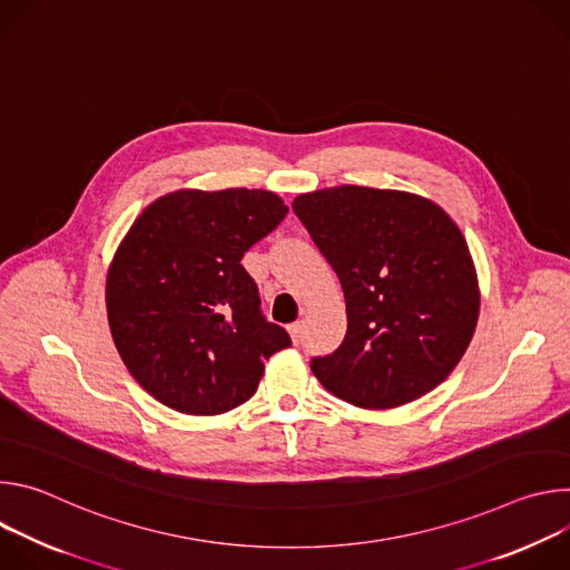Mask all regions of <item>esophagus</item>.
<instances>
[{"instance_id":"34e87169","label":"esophagus","mask_w":570,"mask_h":570,"mask_svg":"<svg viewBox=\"0 0 570 570\" xmlns=\"http://www.w3.org/2000/svg\"><path fill=\"white\" fill-rule=\"evenodd\" d=\"M288 334H291V341L297 345V343H299V338H302V324H299V322L288 324Z\"/></svg>"}]
</instances>
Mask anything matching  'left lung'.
<instances>
[{"label": "left lung", "instance_id": "1", "mask_svg": "<svg viewBox=\"0 0 570 570\" xmlns=\"http://www.w3.org/2000/svg\"><path fill=\"white\" fill-rule=\"evenodd\" d=\"M293 212L341 279L347 334L311 361L358 409H396L438 387L464 356L480 291L451 216L409 191L343 185L299 194Z\"/></svg>", "mask_w": 570, "mask_h": 570}]
</instances>
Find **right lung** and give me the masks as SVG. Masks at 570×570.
<instances>
[{
	"mask_svg": "<svg viewBox=\"0 0 570 570\" xmlns=\"http://www.w3.org/2000/svg\"><path fill=\"white\" fill-rule=\"evenodd\" d=\"M286 214L264 189H180L130 225L106 279L108 322L128 372L157 401L187 415L227 413L291 345L240 266Z\"/></svg>",
	"mask_w": 570,
	"mask_h": 570,
	"instance_id": "1",
	"label": "right lung"
}]
</instances>
